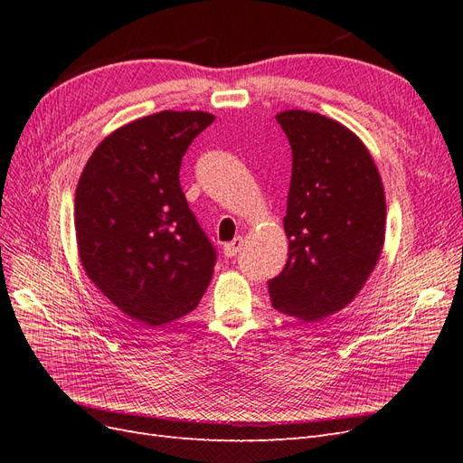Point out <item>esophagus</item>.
Here are the masks:
<instances>
[{
  "label": "esophagus",
  "mask_w": 463,
  "mask_h": 463,
  "mask_svg": "<svg viewBox=\"0 0 463 463\" xmlns=\"http://www.w3.org/2000/svg\"><path fill=\"white\" fill-rule=\"evenodd\" d=\"M241 245H243V240H241V237H235V240H233V241H230V243H226V245H223V255H226L228 259L235 257L237 253H240V249H241Z\"/></svg>",
  "instance_id": "34e87169"
}]
</instances>
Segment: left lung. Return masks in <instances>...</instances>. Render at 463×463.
Here are the masks:
<instances>
[{"label": "left lung", "mask_w": 463, "mask_h": 463, "mask_svg": "<svg viewBox=\"0 0 463 463\" xmlns=\"http://www.w3.org/2000/svg\"><path fill=\"white\" fill-rule=\"evenodd\" d=\"M291 145L284 270L269 282L276 311L315 322L342 311L381 259L386 232L383 179L361 138L305 109L276 116Z\"/></svg>", "instance_id": "8db88e82"}]
</instances>
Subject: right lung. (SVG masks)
I'll use <instances>...</instances> for the list:
<instances>
[{
    "mask_svg": "<svg viewBox=\"0 0 463 463\" xmlns=\"http://www.w3.org/2000/svg\"><path fill=\"white\" fill-rule=\"evenodd\" d=\"M214 121L164 109L96 146L75 191L82 269L119 311L148 326L191 313L213 279L216 250L179 185L181 158Z\"/></svg>",
    "mask_w": 463,
    "mask_h": 463,
    "instance_id": "add662e5",
    "label": "right lung"
}]
</instances>
